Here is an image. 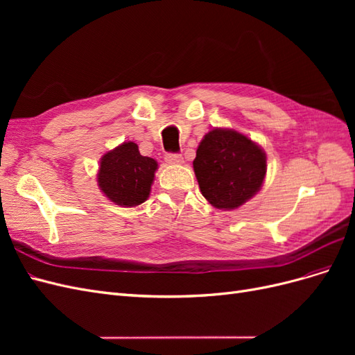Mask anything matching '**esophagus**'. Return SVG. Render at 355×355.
Returning <instances> with one entry per match:
<instances>
[{"mask_svg": "<svg viewBox=\"0 0 355 355\" xmlns=\"http://www.w3.org/2000/svg\"><path fill=\"white\" fill-rule=\"evenodd\" d=\"M164 159H166V163H168V164H180V163H184V158H182L180 154H171V153L166 154Z\"/></svg>", "mask_w": 355, "mask_h": 355, "instance_id": "34e87169", "label": "esophagus"}]
</instances>
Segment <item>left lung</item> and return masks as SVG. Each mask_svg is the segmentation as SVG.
Instances as JSON below:
<instances>
[{"instance_id":"obj_1","label":"left lung","mask_w":355,"mask_h":355,"mask_svg":"<svg viewBox=\"0 0 355 355\" xmlns=\"http://www.w3.org/2000/svg\"><path fill=\"white\" fill-rule=\"evenodd\" d=\"M194 171L213 207L237 209L261 189L266 155L252 139L232 128H213L198 145Z\"/></svg>"}]
</instances>
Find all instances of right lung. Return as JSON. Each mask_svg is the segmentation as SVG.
Wrapping results in <instances>:
<instances>
[{
    "label": "right lung",
    "instance_id": "right-lung-1",
    "mask_svg": "<svg viewBox=\"0 0 355 355\" xmlns=\"http://www.w3.org/2000/svg\"><path fill=\"white\" fill-rule=\"evenodd\" d=\"M157 168V161L141 155L135 142H124L102 157L98 184L112 202L135 207L148 200Z\"/></svg>",
    "mask_w": 355,
    "mask_h": 355
}]
</instances>
